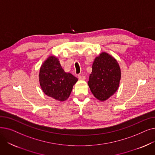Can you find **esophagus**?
Returning <instances> with one entry per match:
<instances>
[{"mask_svg":"<svg viewBox=\"0 0 155 155\" xmlns=\"http://www.w3.org/2000/svg\"><path fill=\"white\" fill-rule=\"evenodd\" d=\"M78 78L80 79V80H85V77L82 75H78Z\"/></svg>","mask_w":155,"mask_h":155,"instance_id":"34e87169","label":"esophagus"}]
</instances>
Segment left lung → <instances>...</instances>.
I'll return each instance as SVG.
<instances>
[{
	"label": "left lung",
	"instance_id": "obj_1",
	"mask_svg": "<svg viewBox=\"0 0 155 155\" xmlns=\"http://www.w3.org/2000/svg\"><path fill=\"white\" fill-rule=\"evenodd\" d=\"M120 77L117 61L109 53L102 52L94 61L88 85L95 98L105 101L117 91Z\"/></svg>",
	"mask_w": 155,
	"mask_h": 155
}]
</instances>
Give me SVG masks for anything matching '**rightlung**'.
Instances as JSON below:
<instances>
[{"instance_id":"obj_1","label":"right lung","mask_w":155,"mask_h":155,"mask_svg":"<svg viewBox=\"0 0 155 155\" xmlns=\"http://www.w3.org/2000/svg\"><path fill=\"white\" fill-rule=\"evenodd\" d=\"M40 86L48 97L58 101H66L78 78L62 68L59 60L50 56L44 61L39 73Z\"/></svg>"}]
</instances>
